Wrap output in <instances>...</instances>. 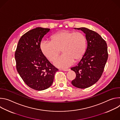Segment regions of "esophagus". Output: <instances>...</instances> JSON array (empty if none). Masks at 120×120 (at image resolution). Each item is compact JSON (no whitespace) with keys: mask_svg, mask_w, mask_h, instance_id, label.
Returning a JSON list of instances; mask_svg holds the SVG:
<instances>
[{"mask_svg":"<svg viewBox=\"0 0 120 120\" xmlns=\"http://www.w3.org/2000/svg\"><path fill=\"white\" fill-rule=\"evenodd\" d=\"M62 70L64 71H69L70 70V69H63Z\"/></svg>","mask_w":120,"mask_h":120,"instance_id":"obj_1","label":"esophagus"}]
</instances>
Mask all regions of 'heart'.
<instances>
[{
	"label": "heart",
	"mask_w": 120,
	"mask_h": 120,
	"mask_svg": "<svg viewBox=\"0 0 120 120\" xmlns=\"http://www.w3.org/2000/svg\"><path fill=\"white\" fill-rule=\"evenodd\" d=\"M87 45L85 34L81 32L64 30L51 37L50 41H43L40 47L43 55L54 62L61 52L63 55L54 63L58 67L66 68L79 61L84 55Z\"/></svg>",
	"instance_id": "obj_1"
}]
</instances>
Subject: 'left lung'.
I'll return each mask as SVG.
<instances>
[{"label": "left lung", "mask_w": 120, "mask_h": 120, "mask_svg": "<svg viewBox=\"0 0 120 120\" xmlns=\"http://www.w3.org/2000/svg\"><path fill=\"white\" fill-rule=\"evenodd\" d=\"M77 29L86 35L87 47L78 64L71 68L76 74L72 84L77 88L84 89L95 83L103 73L108 57L107 45L95 31L85 27Z\"/></svg>", "instance_id": "left-lung-1"}]
</instances>
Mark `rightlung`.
<instances>
[{
	"instance_id": "1",
	"label": "right lung",
	"mask_w": 120,
	"mask_h": 120,
	"mask_svg": "<svg viewBox=\"0 0 120 120\" xmlns=\"http://www.w3.org/2000/svg\"><path fill=\"white\" fill-rule=\"evenodd\" d=\"M49 30L37 27L25 33L20 38L15 54L16 70L20 77L27 86L38 91L49 88L58 71L40 47L42 39Z\"/></svg>"
}]
</instances>
